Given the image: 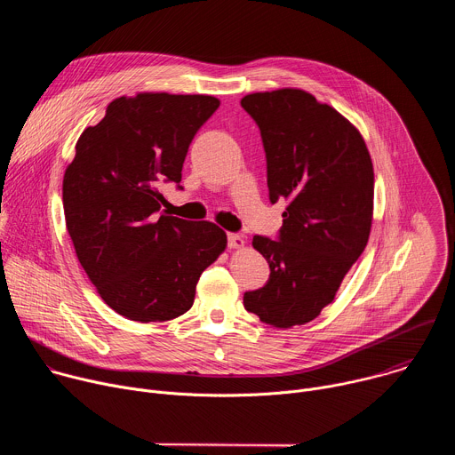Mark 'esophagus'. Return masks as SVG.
<instances>
[{"label": "esophagus", "instance_id": "1", "mask_svg": "<svg viewBox=\"0 0 455 455\" xmlns=\"http://www.w3.org/2000/svg\"><path fill=\"white\" fill-rule=\"evenodd\" d=\"M228 246L230 248H243L244 246V237L239 234H228Z\"/></svg>", "mask_w": 455, "mask_h": 455}]
</instances>
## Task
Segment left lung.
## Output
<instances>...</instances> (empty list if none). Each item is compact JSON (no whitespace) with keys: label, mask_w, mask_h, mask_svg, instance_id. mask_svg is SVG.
<instances>
[{"label":"left lung","mask_w":455,"mask_h":455,"mask_svg":"<svg viewBox=\"0 0 455 455\" xmlns=\"http://www.w3.org/2000/svg\"><path fill=\"white\" fill-rule=\"evenodd\" d=\"M241 106L261 129L270 202H286L279 241H251L270 265V279L246 291L243 304L261 322L288 330L335 300L367 246L372 162L358 129L304 90L250 93Z\"/></svg>","instance_id":"left-lung-1"}]
</instances>
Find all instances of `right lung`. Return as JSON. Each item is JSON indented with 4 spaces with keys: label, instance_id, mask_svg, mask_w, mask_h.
<instances>
[{
    "label": "right lung",
    "instance_id": "1",
    "mask_svg": "<svg viewBox=\"0 0 455 455\" xmlns=\"http://www.w3.org/2000/svg\"><path fill=\"white\" fill-rule=\"evenodd\" d=\"M218 108L212 95L118 97L84 129L64 171V220L79 263L102 300L129 320L165 322L188 311L200 275L227 248L218 225L160 211V187L181 181L188 146Z\"/></svg>",
    "mask_w": 455,
    "mask_h": 455
}]
</instances>
